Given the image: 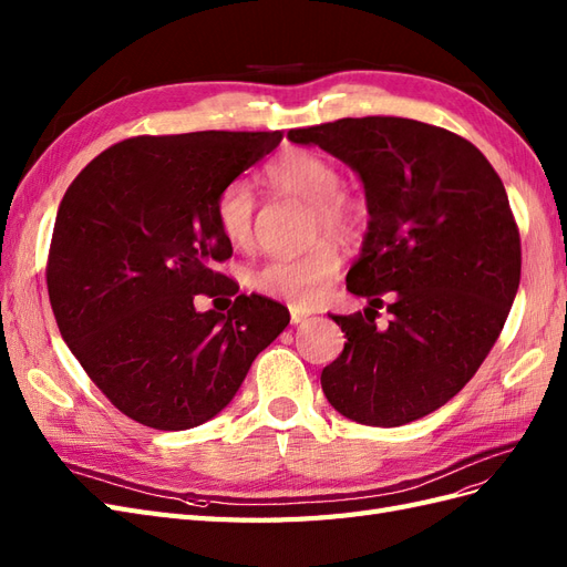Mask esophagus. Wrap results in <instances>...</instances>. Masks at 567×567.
<instances>
[{"label": "esophagus", "mask_w": 567, "mask_h": 567, "mask_svg": "<svg viewBox=\"0 0 567 567\" xmlns=\"http://www.w3.org/2000/svg\"><path fill=\"white\" fill-rule=\"evenodd\" d=\"M290 321H293V324H300V321H305V319H308L310 315L308 312H305V310H300V308H296V305H290Z\"/></svg>", "instance_id": "1"}]
</instances>
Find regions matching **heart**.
<instances>
[{
    "label": "heart",
    "mask_w": 567,
    "mask_h": 567,
    "mask_svg": "<svg viewBox=\"0 0 567 567\" xmlns=\"http://www.w3.org/2000/svg\"><path fill=\"white\" fill-rule=\"evenodd\" d=\"M265 183L279 195L298 197L312 207L315 236L327 231L333 238L355 234L358 205L341 193V172L331 159L310 150H288L265 169ZM257 200L248 181L226 183L214 203V219L228 246L248 250L255 243ZM341 269V255L333 243L321 240L296 257H274L248 274V286L259 296L293 305H312L327 293Z\"/></svg>",
    "instance_id": "heart-1"
}]
</instances>
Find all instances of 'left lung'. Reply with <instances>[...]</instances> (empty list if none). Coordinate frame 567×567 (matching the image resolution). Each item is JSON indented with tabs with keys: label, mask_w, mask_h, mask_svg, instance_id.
<instances>
[{
	"label": "left lung",
	"mask_w": 567,
	"mask_h": 567,
	"mask_svg": "<svg viewBox=\"0 0 567 567\" xmlns=\"http://www.w3.org/2000/svg\"><path fill=\"white\" fill-rule=\"evenodd\" d=\"M288 141L346 162L370 212L346 277L367 308L331 315L348 341L321 391L360 424L430 415L480 370L515 300L523 252L506 188L470 141L415 118H339ZM381 307L386 326L375 324Z\"/></svg>",
	"instance_id": "1"
}]
</instances>
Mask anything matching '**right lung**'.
Segmentation results:
<instances>
[{"label":"right lung","mask_w":567,"mask_h":567,"mask_svg":"<svg viewBox=\"0 0 567 567\" xmlns=\"http://www.w3.org/2000/svg\"><path fill=\"white\" fill-rule=\"evenodd\" d=\"M281 137L137 135L69 186L48 259L52 312L75 360L126 417L162 432L212 420L288 327L284 305L255 293L226 313L194 310L197 295L238 293L214 269L234 255L214 203Z\"/></svg>","instance_id":"obj_1"}]
</instances>
